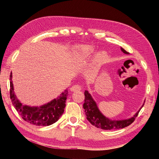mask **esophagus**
<instances>
[{
    "label": "esophagus",
    "mask_w": 159,
    "mask_h": 159,
    "mask_svg": "<svg viewBox=\"0 0 159 159\" xmlns=\"http://www.w3.org/2000/svg\"><path fill=\"white\" fill-rule=\"evenodd\" d=\"M70 90L71 91H80V90H81V85H75L74 86H72V87L70 88Z\"/></svg>",
    "instance_id": "esophagus-1"
}]
</instances>
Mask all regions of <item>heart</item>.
<instances>
[{
  "mask_svg": "<svg viewBox=\"0 0 159 159\" xmlns=\"http://www.w3.org/2000/svg\"><path fill=\"white\" fill-rule=\"evenodd\" d=\"M78 54L83 56V57H87L91 55L92 53L95 51V48L92 46H81L79 48ZM107 54L105 51H101L98 52L97 55L95 56V60L98 61H102L103 60L106 58Z\"/></svg>",
  "mask_w": 159,
  "mask_h": 159,
  "instance_id": "heart-1",
  "label": "heart"
}]
</instances>
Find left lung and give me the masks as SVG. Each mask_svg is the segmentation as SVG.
<instances>
[{
    "instance_id": "left-lung-1",
    "label": "left lung",
    "mask_w": 159,
    "mask_h": 159,
    "mask_svg": "<svg viewBox=\"0 0 159 159\" xmlns=\"http://www.w3.org/2000/svg\"><path fill=\"white\" fill-rule=\"evenodd\" d=\"M121 50L124 54H129V53L125 50L123 48H121ZM84 94L85 102L83 107L85 109V113L86 117H87V119L92 125L104 130H115L129 126V125H131L134 121V119L138 115L139 112L140 111V110L143 107L144 103H143L141 108L139 109L138 111L133 117L123 120H112L105 117L100 111L97 103H96L92 96L91 95L88 91L85 90Z\"/></svg>"
}]
</instances>
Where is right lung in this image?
<instances>
[{"label": "right lung", "instance_id": "obj_1", "mask_svg": "<svg viewBox=\"0 0 159 159\" xmlns=\"http://www.w3.org/2000/svg\"><path fill=\"white\" fill-rule=\"evenodd\" d=\"M12 72L10 75V97L12 103L22 118L36 126H49L56 123L63 114L68 89L64 91L58 97L41 106H29L22 104L14 91Z\"/></svg>", "mask_w": 159, "mask_h": 159}]
</instances>
